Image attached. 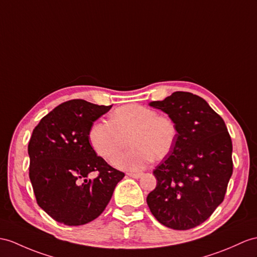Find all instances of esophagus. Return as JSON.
I'll return each instance as SVG.
<instances>
[{
	"mask_svg": "<svg viewBox=\"0 0 257 257\" xmlns=\"http://www.w3.org/2000/svg\"><path fill=\"white\" fill-rule=\"evenodd\" d=\"M127 176L131 177V178H133V179H140L143 176V174L142 173H127Z\"/></svg>",
	"mask_w": 257,
	"mask_h": 257,
	"instance_id": "34e87169",
	"label": "esophagus"
}]
</instances>
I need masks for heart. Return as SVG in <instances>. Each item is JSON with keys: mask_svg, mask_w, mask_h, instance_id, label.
<instances>
[{"mask_svg": "<svg viewBox=\"0 0 257 257\" xmlns=\"http://www.w3.org/2000/svg\"><path fill=\"white\" fill-rule=\"evenodd\" d=\"M178 128L168 115L141 104H126L115 109L108 121L91 125L88 139L93 150L110 164H114L130 141L133 147L116 161V166L140 171L153 159L158 161L171 153Z\"/></svg>", "mask_w": 257, "mask_h": 257, "instance_id": "heart-1", "label": "heart"}]
</instances>
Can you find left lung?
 <instances>
[{
    "label": "left lung",
    "instance_id": "obj_1",
    "mask_svg": "<svg viewBox=\"0 0 257 257\" xmlns=\"http://www.w3.org/2000/svg\"><path fill=\"white\" fill-rule=\"evenodd\" d=\"M149 105L172 118L178 136L154 170L157 186L148 194V207L168 228L192 229L223 201L232 176L231 137L222 117L191 92L176 91Z\"/></svg>",
    "mask_w": 257,
    "mask_h": 257
}]
</instances>
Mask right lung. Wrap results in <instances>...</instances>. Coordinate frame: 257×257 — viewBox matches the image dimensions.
Returning <instances> with one entry per match:
<instances>
[{"label":"right lung","instance_id":"1","mask_svg":"<svg viewBox=\"0 0 257 257\" xmlns=\"http://www.w3.org/2000/svg\"><path fill=\"white\" fill-rule=\"evenodd\" d=\"M111 107L70 100L43 116L33 131L29 178L37 203L58 222L80 226L92 221L124 178L96 155L88 139L93 122ZM93 171L98 177L88 179Z\"/></svg>","mask_w":257,"mask_h":257}]
</instances>
